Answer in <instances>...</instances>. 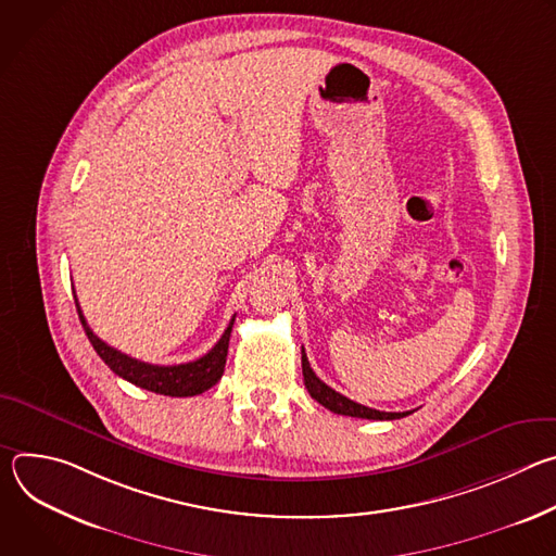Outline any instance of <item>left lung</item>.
Returning a JSON list of instances; mask_svg holds the SVG:
<instances>
[{"instance_id": "1", "label": "left lung", "mask_w": 556, "mask_h": 556, "mask_svg": "<svg viewBox=\"0 0 556 556\" xmlns=\"http://www.w3.org/2000/svg\"><path fill=\"white\" fill-rule=\"evenodd\" d=\"M301 367H303V382H305V389L309 391L312 399L324 405L326 409L334 412V414H341V416H352V418H365V420H395V418H405L414 412H403V414H393V412H378V409H369L365 405H358L350 399H345L343 393L334 391L332 387H328L319 376H316L307 363V356H305V350L301 348Z\"/></svg>"}]
</instances>
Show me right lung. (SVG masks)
I'll use <instances>...</instances> for the list:
<instances>
[{"mask_svg":"<svg viewBox=\"0 0 556 556\" xmlns=\"http://www.w3.org/2000/svg\"><path fill=\"white\" fill-rule=\"evenodd\" d=\"M74 303H76L78 319H81L84 330H86L92 348L97 350V354L105 361V365L116 376L129 380L136 387H142V389L153 391V393L172 395V399H187V395H198V393L211 389L224 374L226 354H228V339H230L235 316L230 319L228 328L224 330L222 339L215 343V348L208 354H204L202 358L191 361V363H180V365H151V363H142L138 358H131V356L118 352L116 348L108 345L105 341H101L90 330L86 316L81 312V305H78L76 299H74Z\"/></svg>","mask_w":556,"mask_h":556,"instance_id":"obj_1","label":"right lung"}]
</instances>
